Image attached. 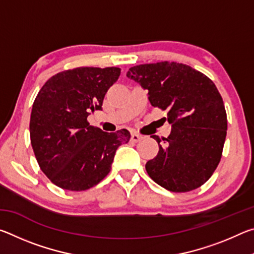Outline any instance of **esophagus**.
Segmentation results:
<instances>
[{
  "instance_id": "34e87169",
  "label": "esophagus",
  "mask_w": 254,
  "mask_h": 254,
  "mask_svg": "<svg viewBox=\"0 0 254 254\" xmlns=\"http://www.w3.org/2000/svg\"><path fill=\"white\" fill-rule=\"evenodd\" d=\"M141 139H142V136H141L140 134H137V133H132V135H131L132 142H139V141H141Z\"/></svg>"
}]
</instances>
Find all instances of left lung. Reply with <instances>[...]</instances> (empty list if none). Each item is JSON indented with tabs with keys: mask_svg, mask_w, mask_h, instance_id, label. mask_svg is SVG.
Here are the masks:
<instances>
[{
	"mask_svg": "<svg viewBox=\"0 0 254 254\" xmlns=\"http://www.w3.org/2000/svg\"><path fill=\"white\" fill-rule=\"evenodd\" d=\"M127 76L147 89L153 107L167 111L171 124L162 145L152 135L159 152L145 163L148 175L170 191L200 187L220 163L226 137V111L216 86L203 72L175 62L131 67Z\"/></svg>",
	"mask_w": 254,
	"mask_h": 254,
	"instance_id": "1",
	"label": "left lung"
}]
</instances>
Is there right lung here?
<instances>
[{
    "label": "right lung",
    "mask_w": 254,
    "mask_h": 254,
    "mask_svg": "<svg viewBox=\"0 0 254 254\" xmlns=\"http://www.w3.org/2000/svg\"><path fill=\"white\" fill-rule=\"evenodd\" d=\"M120 74L118 67L64 70L38 93L30 139L40 169L56 186L72 191L94 187L109 175L117 149L130 141L126 128L107 133L87 121L92 112L102 110Z\"/></svg>",
    "instance_id": "1"
}]
</instances>
